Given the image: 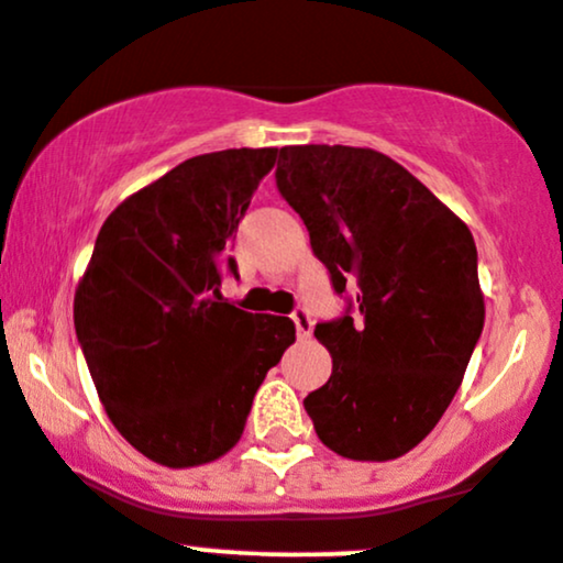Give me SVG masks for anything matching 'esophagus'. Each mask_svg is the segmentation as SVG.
I'll return each instance as SVG.
<instances>
[{"mask_svg":"<svg viewBox=\"0 0 563 563\" xmlns=\"http://www.w3.org/2000/svg\"><path fill=\"white\" fill-rule=\"evenodd\" d=\"M291 321H294V327H297L299 340H307V336L312 334V318L305 307H297V310L291 312Z\"/></svg>","mask_w":563,"mask_h":563,"instance_id":"34e87169","label":"esophagus"}]
</instances>
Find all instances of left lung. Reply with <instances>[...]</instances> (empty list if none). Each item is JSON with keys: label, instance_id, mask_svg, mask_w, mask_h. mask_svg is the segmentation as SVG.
<instances>
[{"label": "left lung", "instance_id": "8db88e82", "mask_svg": "<svg viewBox=\"0 0 563 563\" xmlns=\"http://www.w3.org/2000/svg\"><path fill=\"white\" fill-rule=\"evenodd\" d=\"M275 177L334 291L356 288L361 312L316 327L331 377L305 399L307 416L336 455L399 459L448 410L481 340L470 227L372 147H280Z\"/></svg>", "mask_w": 563, "mask_h": 563}]
</instances>
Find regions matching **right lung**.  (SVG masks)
I'll return each mask as SVG.
<instances>
[{
    "label": "right lung",
    "instance_id": "1",
    "mask_svg": "<svg viewBox=\"0 0 563 563\" xmlns=\"http://www.w3.org/2000/svg\"><path fill=\"white\" fill-rule=\"evenodd\" d=\"M275 162L277 147H232L140 188L102 223L75 291L99 401L129 445L169 470L232 451L266 372L297 340L291 318L253 316L218 288V262Z\"/></svg>",
    "mask_w": 563,
    "mask_h": 563
}]
</instances>
